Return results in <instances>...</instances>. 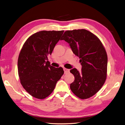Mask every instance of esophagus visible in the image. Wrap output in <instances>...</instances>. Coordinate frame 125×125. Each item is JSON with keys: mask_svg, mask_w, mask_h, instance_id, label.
Segmentation results:
<instances>
[{"mask_svg": "<svg viewBox=\"0 0 125 125\" xmlns=\"http://www.w3.org/2000/svg\"><path fill=\"white\" fill-rule=\"evenodd\" d=\"M63 70H64V73H69V71H70L69 69H68L67 68H63Z\"/></svg>", "mask_w": 125, "mask_h": 125, "instance_id": "obj_1", "label": "esophagus"}]
</instances>
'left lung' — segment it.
Wrapping results in <instances>:
<instances>
[{"mask_svg": "<svg viewBox=\"0 0 125 125\" xmlns=\"http://www.w3.org/2000/svg\"><path fill=\"white\" fill-rule=\"evenodd\" d=\"M62 40L69 44L82 65L81 72L75 68L70 70L74 77L70 89L80 99H88L99 91L106 79V52L99 39L84 29L66 31Z\"/></svg>", "mask_w": 125, "mask_h": 125, "instance_id": "8db88e82", "label": "left lung"}]
</instances>
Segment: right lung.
I'll list each match as a JSON object with an SVG mask.
<instances>
[{
    "instance_id": "1",
    "label": "right lung",
    "mask_w": 125,
    "mask_h": 125,
    "mask_svg": "<svg viewBox=\"0 0 125 125\" xmlns=\"http://www.w3.org/2000/svg\"><path fill=\"white\" fill-rule=\"evenodd\" d=\"M63 31H42L26 41L18 60L21 83L30 95L44 99L53 91L64 73L62 67L52 66L48 56L52 54Z\"/></svg>"
}]
</instances>
